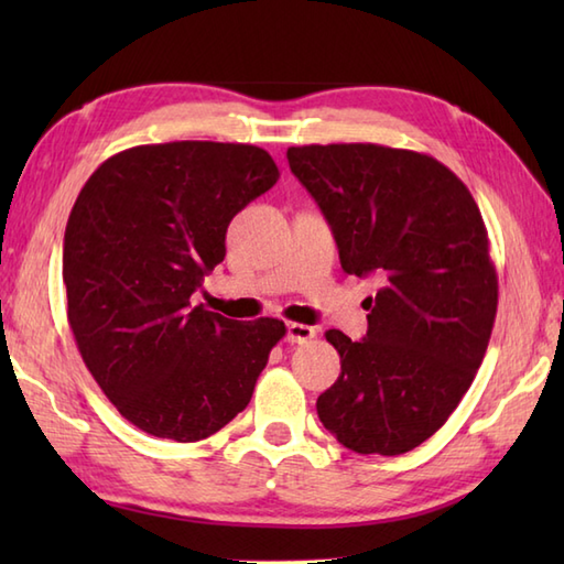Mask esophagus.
Wrapping results in <instances>:
<instances>
[{"label":"esophagus","instance_id":"1","mask_svg":"<svg viewBox=\"0 0 564 564\" xmlns=\"http://www.w3.org/2000/svg\"><path fill=\"white\" fill-rule=\"evenodd\" d=\"M285 339L291 344H307L315 339V327H307V325H297V322H289L285 325Z\"/></svg>","mask_w":564,"mask_h":564}]
</instances>
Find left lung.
<instances>
[{"label":"left lung","mask_w":564,"mask_h":564,"mask_svg":"<svg viewBox=\"0 0 564 564\" xmlns=\"http://www.w3.org/2000/svg\"><path fill=\"white\" fill-rule=\"evenodd\" d=\"M341 269L376 275L368 332L325 337L341 376L317 398L319 422L361 455H400L446 424L473 386L497 315V271L470 191L429 154L370 142L289 148Z\"/></svg>","instance_id":"left-lung-1"}]
</instances>
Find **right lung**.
<instances>
[{"instance_id":"add662e5","label":"right lung","mask_w":564,"mask_h":564,"mask_svg":"<svg viewBox=\"0 0 564 564\" xmlns=\"http://www.w3.org/2000/svg\"><path fill=\"white\" fill-rule=\"evenodd\" d=\"M275 182L267 150L182 140L113 154L72 206L69 329L106 398L152 436L194 443L232 422L283 339L281 319L191 307L227 225Z\"/></svg>"}]
</instances>
